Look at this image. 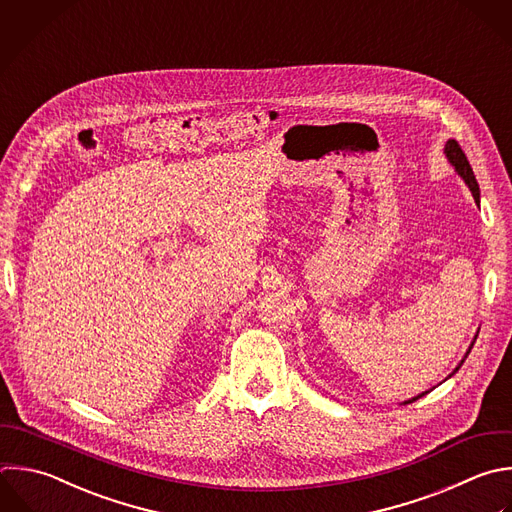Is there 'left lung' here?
Wrapping results in <instances>:
<instances>
[{
  "instance_id": "1",
  "label": "left lung",
  "mask_w": 512,
  "mask_h": 512,
  "mask_svg": "<svg viewBox=\"0 0 512 512\" xmlns=\"http://www.w3.org/2000/svg\"><path fill=\"white\" fill-rule=\"evenodd\" d=\"M444 156H446V160L450 162V166L454 168V172L464 180V184L468 186V190L472 192V198H474V202L476 204H480V190H478V184H476V178H474V174H472V168H470V164H468V160H466V156H464V152L460 150V146L454 142V140H448L446 144H444ZM476 336H478V332L474 334V338H472V342H470V346H468V350L464 352V356H462V360L456 364V368L444 378V380H448L452 374H456L458 372V368L462 366V362L466 360V356L470 354V348L474 346V340H476ZM434 388V386H432ZM430 388V390H432ZM430 390H424V392H420L418 396H412V398H408V400H404L402 404H410V402H414V400H418L420 396H424V394H428Z\"/></svg>"
}]
</instances>
